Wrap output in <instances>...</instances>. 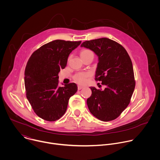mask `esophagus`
<instances>
[{"label":"esophagus","mask_w":160,"mask_h":160,"mask_svg":"<svg viewBox=\"0 0 160 160\" xmlns=\"http://www.w3.org/2000/svg\"><path fill=\"white\" fill-rule=\"evenodd\" d=\"M83 88V87L82 86H78V90H81V89H82Z\"/></svg>","instance_id":"34e87169"}]
</instances>
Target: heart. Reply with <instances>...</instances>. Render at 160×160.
I'll return each instance as SVG.
<instances>
[{"instance_id": "b5f03b06", "label": "heart", "mask_w": 160, "mask_h": 160, "mask_svg": "<svg viewBox=\"0 0 160 160\" xmlns=\"http://www.w3.org/2000/svg\"><path fill=\"white\" fill-rule=\"evenodd\" d=\"M91 52H92L90 50L84 49L81 52L80 55H81V57H82L83 56H85V55L91 53ZM89 76H90L89 73L86 72H78V73L76 74L74 76L73 79L77 83L80 84H84L86 82L87 78Z\"/></svg>"}]
</instances>
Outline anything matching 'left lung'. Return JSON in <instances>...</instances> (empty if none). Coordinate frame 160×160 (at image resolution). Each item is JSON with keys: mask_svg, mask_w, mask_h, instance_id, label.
<instances>
[{"mask_svg": "<svg viewBox=\"0 0 160 160\" xmlns=\"http://www.w3.org/2000/svg\"><path fill=\"white\" fill-rule=\"evenodd\" d=\"M81 46L98 56L95 80L106 86L104 90L90 87L92 94L87 99L88 108L101 121L114 120L129 104L135 88L130 57L121 44L108 38L86 41Z\"/></svg>", "mask_w": 160, "mask_h": 160, "instance_id": "8db88e82", "label": "left lung"}]
</instances>
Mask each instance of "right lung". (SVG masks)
I'll return each instance as SVG.
<instances>
[{
	"instance_id": "right-lung-1",
	"label": "right lung",
	"mask_w": 160,
	"mask_h": 160,
	"mask_svg": "<svg viewBox=\"0 0 160 160\" xmlns=\"http://www.w3.org/2000/svg\"><path fill=\"white\" fill-rule=\"evenodd\" d=\"M81 41L55 40L34 51L28 61L24 84L26 97L41 118L55 121L66 112L69 98L78 91L75 83L59 87L58 74L70 53Z\"/></svg>"
}]
</instances>
